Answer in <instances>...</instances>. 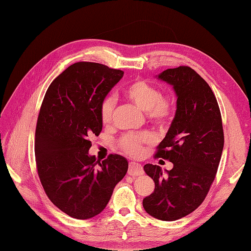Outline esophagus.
Returning <instances> with one entry per match:
<instances>
[{"instance_id":"1","label":"esophagus","mask_w":251,"mask_h":251,"mask_svg":"<svg viewBox=\"0 0 251 251\" xmlns=\"http://www.w3.org/2000/svg\"><path fill=\"white\" fill-rule=\"evenodd\" d=\"M128 175H131V176H142L144 174L143 172V168L142 165L139 163H136V162H130V166H128Z\"/></svg>"}]
</instances>
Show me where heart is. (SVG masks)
<instances>
[{
	"mask_svg": "<svg viewBox=\"0 0 251 251\" xmlns=\"http://www.w3.org/2000/svg\"><path fill=\"white\" fill-rule=\"evenodd\" d=\"M124 94L128 100L143 112L151 124L165 126L172 118L174 112V101L172 97L161 95L160 91L151 83L136 79L124 90ZM114 108L112 97H105L100 105V118L103 124H109ZM153 136L148 132L126 135L119 141V147L125 153L132 157H140L144 147L153 142Z\"/></svg>",
	"mask_w": 251,
	"mask_h": 251,
	"instance_id": "heart-1",
	"label": "heart"
}]
</instances>
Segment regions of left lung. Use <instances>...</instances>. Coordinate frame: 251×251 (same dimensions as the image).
<instances>
[{
  "mask_svg": "<svg viewBox=\"0 0 251 251\" xmlns=\"http://www.w3.org/2000/svg\"><path fill=\"white\" fill-rule=\"evenodd\" d=\"M173 86L177 110L155 155L174 166L162 174L160 166H143L155 189L142 201L148 214L175 221L198 208L215 180L224 147L221 112L208 83L192 68L180 66L158 75Z\"/></svg>",
  "mask_w": 251,
  "mask_h": 251,
  "instance_id": "1",
  "label": "left lung"
}]
</instances>
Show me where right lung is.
Returning a JSON list of instances; mask_svg holds the SVG:
<instances>
[{"mask_svg": "<svg viewBox=\"0 0 251 251\" xmlns=\"http://www.w3.org/2000/svg\"><path fill=\"white\" fill-rule=\"evenodd\" d=\"M121 70L89 62L68 67L45 94L35 130V161L44 191L65 214L78 220L104 209L127 160L89 155V138L102 130L100 105L123 78Z\"/></svg>", "mask_w": 251, "mask_h": 251, "instance_id": "add662e5", "label": "right lung"}]
</instances>
